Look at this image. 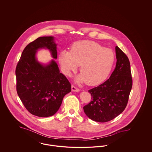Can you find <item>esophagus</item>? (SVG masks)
Listing matches in <instances>:
<instances>
[{
	"mask_svg": "<svg viewBox=\"0 0 152 152\" xmlns=\"http://www.w3.org/2000/svg\"><path fill=\"white\" fill-rule=\"evenodd\" d=\"M80 91V90L79 88H76L74 86H72V91H73V92H79Z\"/></svg>",
	"mask_w": 152,
	"mask_h": 152,
	"instance_id": "1",
	"label": "esophagus"
}]
</instances>
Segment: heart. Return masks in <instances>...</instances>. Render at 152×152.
Masks as SVG:
<instances>
[{
	"mask_svg": "<svg viewBox=\"0 0 152 152\" xmlns=\"http://www.w3.org/2000/svg\"><path fill=\"white\" fill-rule=\"evenodd\" d=\"M63 72L71 76L80 65L81 73L77 82H86L89 86H97L108 78L115 62L113 52L96 42L83 40L71 45L70 51L63 50L58 55Z\"/></svg>",
	"mask_w": 152,
	"mask_h": 152,
	"instance_id": "heart-1",
	"label": "heart"
}]
</instances>
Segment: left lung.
Listing matches in <instances>:
<instances>
[{"label": "left lung", "instance_id": "8db88e82", "mask_svg": "<svg viewBox=\"0 0 152 152\" xmlns=\"http://www.w3.org/2000/svg\"><path fill=\"white\" fill-rule=\"evenodd\" d=\"M116 68L109 79L88 91L92 100L84 111L90 119L99 123L108 122L125 109L132 87L129 58L117 46Z\"/></svg>", "mask_w": 152, "mask_h": 152}]
</instances>
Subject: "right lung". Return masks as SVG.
Returning a JSON list of instances; mask_svg holds the SVG:
<instances>
[{
    "instance_id": "obj_1",
    "label": "right lung",
    "mask_w": 152,
    "mask_h": 152,
    "mask_svg": "<svg viewBox=\"0 0 152 152\" xmlns=\"http://www.w3.org/2000/svg\"><path fill=\"white\" fill-rule=\"evenodd\" d=\"M56 45L53 36L38 37L25 47L16 68L17 93L25 108L35 116H53L64 96L71 91L70 83L54 60L43 64L36 59L37 51L42 48L57 58Z\"/></svg>"
}]
</instances>
